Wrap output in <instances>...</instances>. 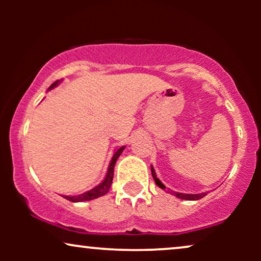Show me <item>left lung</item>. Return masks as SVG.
<instances>
[{"label": "left lung", "mask_w": 261, "mask_h": 261, "mask_svg": "<svg viewBox=\"0 0 261 261\" xmlns=\"http://www.w3.org/2000/svg\"><path fill=\"white\" fill-rule=\"evenodd\" d=\"M151 172H152V176H153L155 184H157L161 189H163V190H167L166 187H164V185L162 184V181L160 180V179L157 178V175H155V172H154L153 167H152V166H151ZM168 190H169V189H168ZM167 193H170V191H167ZM170 194H173V195L178 197V199H182V200H200V199H202L203 196H206V193H201V194H182V193H175V191H173V193H170Z\"/></svg>", "instance_id": "8db88e82"}]
</instances>
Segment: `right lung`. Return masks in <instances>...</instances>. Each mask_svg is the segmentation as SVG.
<instances>
[{"label":"right lung","instance_id":"right-lung-1","mask_svg":"<svg viewBox=\"0 0 261 261\" xmlns=\"http://www.w3.org/2000/svg\"><path fill=\"white\" fill-rule=\"evenodd\" d=\"M59 82H60V81H56V82H54L53 85L49 87V89H47V91H50V89L55 88V87L59 85ZM124 149H125V146H122V147L116 149L115 153H114V155H113L112 161H110L109 168H108L106 178H104V180L101 181L99 185H97V187H95V188L91 189V190L86 191V193L81 194V195H74V196L64 195L65 199L68 200V201H72V202H82V201H89V200L97 199V197H100V196L106 195L108 191H109L110 185H112V182H113L114 166H115L116 161H118V158H119V155L121 154V152L124 151Z\"/></svg>","mask_w":261,"mask_h":261}]
</instances>
